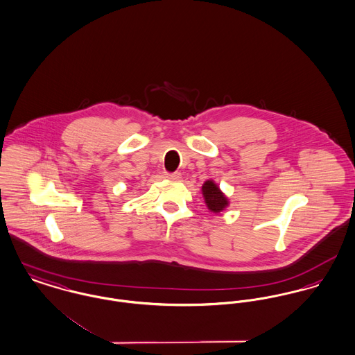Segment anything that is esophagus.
I'll use <instances>...</instances> for the list:
<instances>
[{"label":"esophagus","mask_w":355,"mask_h":355,"mask_svg":"<svg viewBox=\"0 0 355 355\" xmlns=\"http://www.w3.org/2000/svg\"><path fill=\"white\" fill-rule=\"evenodd\" d=\"M164 175H166V178L173 180V181H178L181 178V173H166Z\"/></svg>","instance_id":"1"}]
</instances>
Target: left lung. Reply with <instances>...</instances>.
Wrapping results in <instances>:
<instances>
[{
  "mask_svg": "<svg viewBox=\"0 0 355 355\" xmlns=\"http://www.w3.org/2000/svg\"><path fill=\"white\" fill-rule=\"evenodd\" d=\"M202 194L208 209H211L212 212H221L228 205L227 197L220 191L214 181H207L202 185Z\"/></svg>",
  "mask_w": 355,
  "mask_h": 355,
  "instance_id": "obj_1",
  "label": "left lung"
}]
</instances>
